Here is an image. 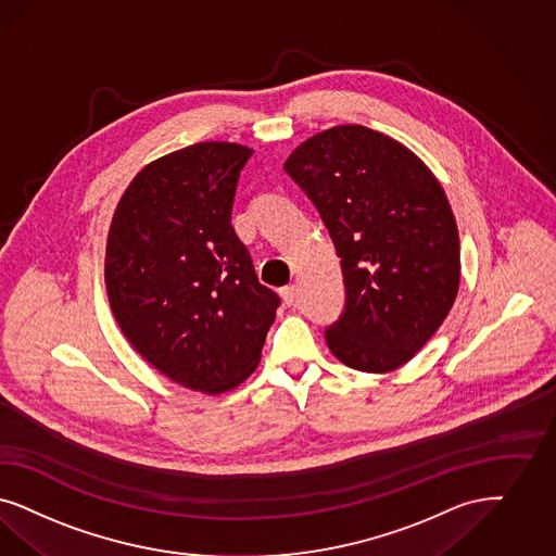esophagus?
Returning a JSON list of instances; mask_svg holds the SVG:
<instances>
[{
    "label": "esophagus",
    "mask_w": 556,
    "mask_h": 556,
    "mask_svg": "<svg viewBox=\"0 0 556 556\" xmlns=\"http://www.w3.org/2000/svg\"><path fill=\"white\" fill-rule=\"evenodd\" d=\"M281 298H283V302H286L288 306H293V304H295V298H298V286H286V288H281Z\"/></svg>",
    "instance_id": "34e87169"
}]
</instances>
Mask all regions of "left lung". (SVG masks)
I'll use <instances>...</instances> for the list:
<instances>
[{
  "instance_id": "obj_1",
  "label": "left lung",
  "mask_w": 556,
  "mask_h": 556,
  "mask_svg": "<svg viewBox=\"0 0 556 556\" xmlns=\"http://www.w3.org/2000/svg\"><path fill=\"white\" fill-rule=\"evenodd\" d=\"M286 173L341 258L345 307L326 328V345L359 371L406 364L458 293V228L438 178L399 141L362 125L309 137Z\"/></svg>"
}]
</instances>
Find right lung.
Returning <instances> with one entry per match:
<instances>
[{
  "label": "right lung",
  "instance_id": "obj_1",
  "mask_svg": "<svg viewBox=\"0 0 556 556\" xmlns=\"http://www.w3.org/2000/svg\"><path fill=\"white\" fill-rule=\"evenodd\" d=\"M252 150L207 141L146 166L116 205L104 281L135 351L201 392L244 382L281 306L231 226Z\"/></svg>",
  "mask_w": 556,
  "mask_h": 556
}]
</instances>
